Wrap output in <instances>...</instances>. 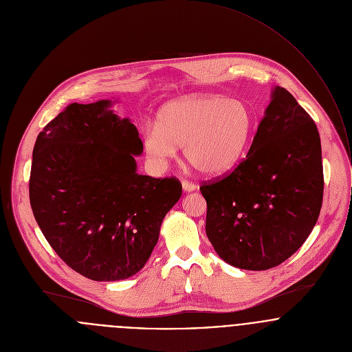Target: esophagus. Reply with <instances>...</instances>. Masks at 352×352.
Masks as SVG:
<instances>
[{"label": "esophagus", "mask_w": 352, "mask_h": 352, "mask_svg": "<svg viewBox=\"0 0 352 352\" xmlns=\"http://www.w3.org/2000/svg\"><path fill=\"white\" fill-rule=\"evenodd\" d=\"M182 186H183L184 192H192V191H195V190L198 188L197 184H194V183H191V182H187V180H183V182H182Z\"/></svg>", "instance_id": "obj_1"}]
</instances>
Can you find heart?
<instances>
[{"label":"heart","instance_id":"b5f03b06","mask_svg":"<svg viewBox=\"0 0 352 352\" xmlns=\"http://www.w3.org/2000/svg\"><path fill=\"white\" fill-rule=\"evenodd\" d=\"M254 113L240 100L192 94L165 104L157 125L143 131L144 153L165 164L183 146V155L205 175H221L244 157L254 132Z\"/></svg>","mask_w":352,"mask_h":352}]
</instances>
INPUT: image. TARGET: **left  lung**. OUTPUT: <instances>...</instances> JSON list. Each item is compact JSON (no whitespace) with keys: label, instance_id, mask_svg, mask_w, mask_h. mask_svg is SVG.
I'll return each instance as SVG.
<instances>
[{"label":"left lung","instance_id":"1","mask_svg":"<svg viewBox=\"0 0 352 352\" xmlns=\"http://www.w3.org/2000/svg\"><path fill=\"white\" fill-rule=\"evenodd\" d=\"M201 192L208 204L206 234L221 259L245 270L283 263L311 234L322 205L316 122L276 86L245 158Z\"/></svg>","mask_w":352,"mask_h":352}]
</instances>
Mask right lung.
Wrapping results in <instances>:
<instances>
[{"mask_svg":"<svg viewBox=\"0 0 352 352\" xmlns=\"http://www.w3.org/2000/svg\"><path fill=\"white\" fill-rule=\"evenodd\" d=\"M112 107L111 100L68 105L38 135L30 176L42 234L69 267L94 281L136 274L182 197L176 177L136 172L143 143Z\"/></svg>","mask_w":352,"mask_h":352,"instance_id":"1","label":"right lung"}]
</instances>
